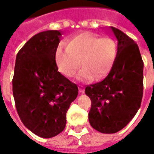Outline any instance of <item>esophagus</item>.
Returning <instances> with one entry per match:
<instances>
[{
    "instance_id": "34e87169",
    "label": "esophagus",
    "mask_w": 154,
    "mask_h": 154,
    "mask_svg": "<svg viewBox=\"0 0 154 154\" xmlns=\"http://www.w3.org/2000/svg\"><path fill=\"white\" fill-rule=\"evenodd\" d=\"M79 92L80 93H84V87H83V85H79Z\"/></svg>"
}]
</instances>
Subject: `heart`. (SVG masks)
Instances as JSON below:
<instances>
[{
  "label": "heart",
  "instance_id": "heart-1",
  "mask_svg": "<svg viewBox=\"0 0 154 154\" xmlns=\"http://www.w3.org/2000/svg\"><path fill=\"white\" fill-rule=\"evenodd\" d=\"M117 57V44L110 37H101L91 32H83L69 40L67 47L60 44L56 51L58 67L67 77L77 75L79 80L91 82L107 76Z\"/></svg>",
  "mask_w": 154,
  "mask_h": 154
}]
</instances>
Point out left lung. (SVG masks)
Masks as SVG:
<instances>
[{
    "label": "left lung",
    "mask_w": 154,
    "mask_h": 154,
    "mask_svg": "<svg viewBox=\"0 0 154 154\" xmlns=\"http://www.w3.org/2000/svg\"><path fill=\"white\" fill-rule=\"evenodd\" d=\"M118 40L114 66L103 81L87 86L91 98V126L114 134L127 125L141 106L143 95V60L137 44L123 32L110 27Z\"/></svg>",
    "instance_id": "obj_1"
}]
</instances>
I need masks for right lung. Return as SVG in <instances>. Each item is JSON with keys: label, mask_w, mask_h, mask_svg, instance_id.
<instances>
[{"label": "right lung", "mask_w": 154, "mask_h": 154, "mask_svg": "<svg viewBox=\"0 0 154 154\" xmlns=\"http://www.w3.org/2000/svg\"><path fill=\"white\" fill-rule=\"evenodd\" d=\"M61 32L33 35L16 58L13 93L20 119L39 137L50 138L64 130L66 114L78 95V87L63 76L56 62Z\"/></svg>", "instance_id": "obj_1"}]
</instances>
